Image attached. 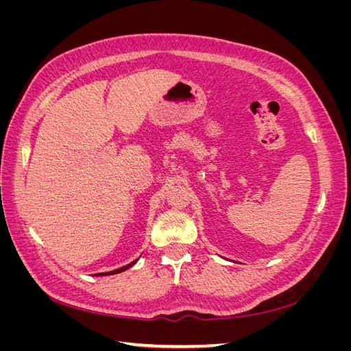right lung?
I'll return each instance as SVG.
<instances>
[{
    "label": "right lung",
    "mask_w": 351,
    "mask_h": 351,
    "mask_svg": "<svg viewBox=\"0 0 351 351\" xmlns=\"http://www.w3.org/2000/svg\"><path fill=\"white\" fill-rule=\"evenodd\" d=\"M136 262H137V259H136V261H133V262H130L129 265H125V267L119 268V269H114V271H110V272H101V274H97V275H114V274H120V272H123V271H125V269L132 268Z\"/></svg>",
    "instance_id": "right-lung-1"
}]
</instances>
